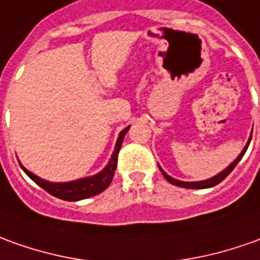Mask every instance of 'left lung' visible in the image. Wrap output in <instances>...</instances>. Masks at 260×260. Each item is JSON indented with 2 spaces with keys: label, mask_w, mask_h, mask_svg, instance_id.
Listing matches in <instances>:
<instances>
[{
  "label": "left lung",
  "mask_w": 260,
  "mask_h": 260,
  "mask_svg": "<svg viewBox=\"0 0 260 260\" xmlns=\"http://www.w3.org/2000/svg\"><path fill=\"white\" fill-rule=\"evenodd\" d=\"M250 139H252V136L249 137V140H248V143H246V146L243 147L242 153L239 154L238 157H236V160L232 162V164H229L228 167L225 168L223 171H221L219 174L214 175L212 178H208V180H204V181H195V182H187V181H180V180H175V178H173V177H170V175L162 170V168L160 167L161 173H162V175H164V178L167 180L168 182H171L173 185H177V187H181V188H191V189H204V188H211V187H215L216 184H219V182L222 181V180H225L226 177H228L231 173H232V170L236 167V164L241 161V158L243 157V154L246 153V150H248V146H249L250 143Z\"/></svg>",
  "instance_id": "8db88e82"
}]
</instances>
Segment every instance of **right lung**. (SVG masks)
<instances>
[{"instance_id":"right-lung-1","label":"right lung","mask_w":260,"mask_h":260,"mask_svg":"<svg viewBox=\"0 0 260 260\" xmlns=\"http://www.w3.org/2000/svg\"><path fill=\"white\" fill-rule=\"evenodd\" d=\"M128 128H130V126L120 132L119 139L116 141L114 151H113L112 157H110L106 167L96 175H92V177H86V178H80V180H75V181L69 182H51L42 180L41 177H38L31 171H28L21 162H19V166L32 181L37 182L39 187L44 188L46 192H49L56 198H60L63 201H80V200L90 198L93 195L100 194L102 191H105L110 185L116 167H117V155H119L120 147H121L123 139L128 132Z\"/></svg>"}]
</instances>
